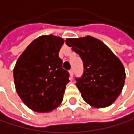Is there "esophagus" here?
Listing matches in <instances>:
<instances>
[{"mask_svg": "<svg viewBox=\"0 0 134 134\" xmlns=\"http://www.w3.org/2000/svg\"><path fill=\"white\" fill-rule=\"evenodd\" d=\"M69 75H70V78L72 79V76H73V69H71L69 70Z\"/></svg>", "mask_w": 134, "mask_h": 134, "instance_id": "34e87169", "label": "esophagus"}]
</instances>
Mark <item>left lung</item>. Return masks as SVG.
<instances>
[{
  "label": "left lung",
  "instance_id": "obj_1",
  "mask_svg": "<svg viewBox=\"0 0 134 134\" xmlns=\"http://www.w3.org/2000/svg\"><path fill=\"white\" fill-rule=\"evenodd\" d=\"M65 43L83 62V74L75 79L84 101L95 108L112 105L121 93L125 80L119 58L102 41L91 36L67 38Z\"/></svg>",
  "mask_w": 134,
  "mask_h": 134
}]
</instances>
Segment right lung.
<instances>
[{"label":"right lung","instance_id":"obj_1","mask_svg":"<svg viewBox=\"0 0 134 134\" xmlns=\"http://www.w3.org/2000/svg\"><path fill=\"white\" fill-rule=\"evenodd\" d=\"M64 40L53 35L37 37L20 56L13 69L16 90L26 106L51 112L63 100L69 73L58 53Z\"/></svg>","mask_w":134,"mask_h":134}]
</instances>
